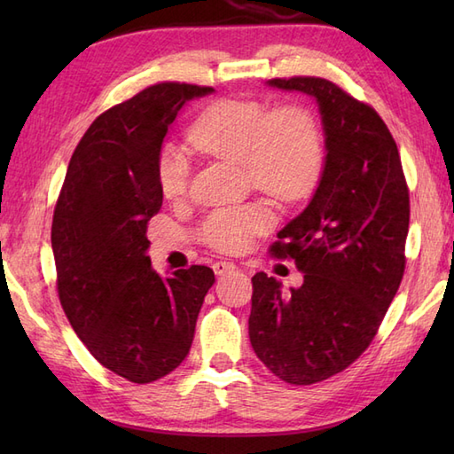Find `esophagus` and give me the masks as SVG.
I'll return each instance as SVG.
<instances>
[{
	"label": "esophagus",
	"instance_id": "34e87169",
	"mask_svg": "<svg viewBox=\"0 0 454 454\" xmlns=\"http://www.w3.org/2000/svg\"><path fill=\"white\" fill-rule=\"evenodd\" d=\"M212 269H215L216 275H224V273L234 271L236 265L232 262H216L215 265H212Z\"/></svg>",
	"mask_w": 454,
	"mask_h": 454
}]
</instances>
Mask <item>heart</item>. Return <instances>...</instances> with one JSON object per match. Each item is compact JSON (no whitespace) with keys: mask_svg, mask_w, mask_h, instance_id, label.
Wrapping results in <instances>:
<instances>
[{"mask_svg":"<svg viewBox=\"0 0 454 454\" xmlns=\"http://www.w3.org/2000/svg\"><path fill=\"white\" fill-rule=\"evenodd\" d=\"M189 140L208 156L244 163L252 185L281 202L301 199L322 163L317 122L301 105L271 111L252 99H220L199 114ZM156 176L163 197L181 199L189 187V156L176 144H163ZM269 224L271 216L259 205L220 208L207 218L202 238L220 252H242Z\"/></svg>","mask_w":454,"mask_h":454,"instance_id":"obj_1","label":"heart"}]
</instances>
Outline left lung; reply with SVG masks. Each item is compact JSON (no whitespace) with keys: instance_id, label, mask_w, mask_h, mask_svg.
Here are the masks:
<instances>
[{"instance_id":"left-lung-1","label":"left lung","mask_w":454,"mask_h":454,"mask_svg":"<svg viewBox=\"0 0 454 454\" xmlns=\"http://www.w3.org/2000/svg\"><path fill=\"white\" fill-rule=\"evenodd\" d=\"M317 105L324 168L314 195L271 246L293 257L304 281L255 273L249 341L259 359L288 384H314L341 372L379 330L406 267L410 195L400 153L369 105L322 78L269 80Z\"/></svg>"}]
</instances>
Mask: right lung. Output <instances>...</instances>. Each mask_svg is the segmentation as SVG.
<instances>
[{
  "label": "right lung",
  "mask_w": 454,
  "mask_h": 454,
  "mask_svg": "<svg viewBox=\"0 0 454 454\" xmlns=\"http://www.w3.org/2000/svg\"><path fill=\"white\" fill-rule=\"evenodd\" d=\"M215 93L158 83L105 111L70 160L52 218L58 296L74 332L105 369L146 384L185 359L210 267L153 271L148 220L163 195L156 160L179 111Z\"/></svg>",
  "instance_id": "1"
}]
</instances>
